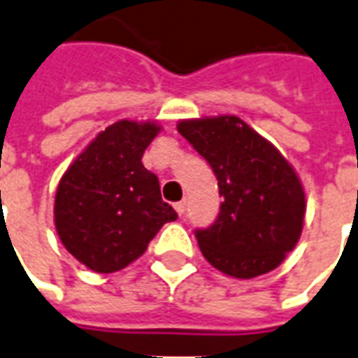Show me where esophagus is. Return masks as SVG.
Returning <instances> with one entry per match:
<instances>
[{
  "mask_svg": "<svg viewBox=\"0 0 358 358\" xmlns=\"http://www.w3.org/2000/svg\"><path fill=\"white\" fill-rule=\"evenodd\" d=\"M174 209H176V213L182 217L184 211H186V199H182V201H178V203H174Z\"/></svg>",
  "mask_w": 358,
  "mask_h": 358,
  "instance_id": "esophagus-1",
  "label": "esophagus"
}]
</instances>
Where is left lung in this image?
Listing matches in <instances>:
<instances>
[{
	"instance_id": "obj_1",
	"label": "left lung",
	"mask_w": 358,
	"mask_h": 358,
	"mask_svg": "<svg viewBox=\"0 0 358 358\" xmlns=\"http://www.w3.org/2000/svg\"><path fill=\"white\" fill-rule=\"evenodd\" d=\"M178 131L209 162L222 196L217 221L196 231L205 259L236 279L273 271L296 246L306 213L291 162L238 116L180 120Z\"/></svg>"
}]
</instances>
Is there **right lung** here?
I'll return each mask as SVG.
<instances>
[{
  "mask_svg": "<svg viewBox=\"0 0 358 358\" xmlns=\"http://www.w3.org/2000/svg\"><path fill=\"white\" fill-rule=\"evenodd\" d=\"M159 131L157 122L120 120L77 155L57 184V236L91 271L124 269L143 256L164 222L178 219L141 162Z\"/></svg>",
  "mask_w": 358,
  "mask_h": 358,
  "instance_id": "add662e5",
  "label": "right lung"
}]
</instances>
